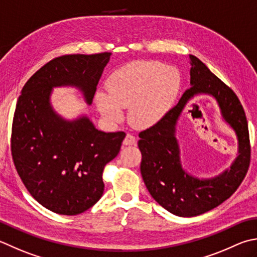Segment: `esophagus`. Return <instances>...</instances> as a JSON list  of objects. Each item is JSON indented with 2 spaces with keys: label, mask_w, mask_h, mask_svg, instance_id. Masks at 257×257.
<instances>
[{
  "label": "esophagus",
  "mask_w": 257,
  "mask_h": 257,
  "mask_svg": "<svg viewBox=\"0 0 257 257\" xmlns=\"http://www.w3.org/2000/svg\"><path fill=\"white\" fill-rule=\"evenodd\" d=\"M123 145H136V137L133 135L128 133L125 135V137L123 139Z\"/></svg>",
  "instance_id": "34e87169"
}]
</instances>
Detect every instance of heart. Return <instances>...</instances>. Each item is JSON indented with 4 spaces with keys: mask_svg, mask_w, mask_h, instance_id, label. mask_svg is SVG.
<instances>
[{
    "mask_svg": "<svg viewBox=\"0 0 257 257\" xmlns=\"http://www.w3.org/2000/svg\"><path fill=\"white\" fill-rule=\"evenodd\" d=\"M177 70L155 61H137L110 75L108 91L100 90L95 103L109 122L123 118L122 108L129 107V119L138 127H149L160 120L178 93Z\"/></svg>",
    "mask_w": 257,
    "mask_h": 257,
    "instance_id": "b5f03b06",
    "label": "heart"
}]
</instances>
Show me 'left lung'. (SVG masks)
<instances>
[{
	"label": "left lung",
	"instance_id": "1",
	"mask_svg": "<svg viewBox=\"0 0 257 257\" xmlns=\"http://www.w3.org/2000/svg\"><path fill=\"white\" fill-rule=\"evenodd\" d=\"M190 84L179 102L152 127L139 134L140 172L148 192L165 209L182 217H193L217 207L232 196L245 178L250 162L247 120L235 92L195 55L189 54ZM210 94L218 100L224 118L235 130L239 152L232 167L212 180L189 176L181 167L174 125L188 100L195 94Z\"/></svg>",
	"mask_w": 257,
	"mask_h": 257
}]
</instances>
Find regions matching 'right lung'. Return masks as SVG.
I'll return each instance as SVG.
<instances>
[{"label":"right lung","instance_id":"right-lung-1","mask_svg":"<svg viewBox=\"0 0 257 257\" xmlns=\"http://www.w3.org/2000/svg\"><path fill=\"white\" fill-rule=\"evenodd\" d=\"M110 52L65 54L40 68L27 83L14 111L11 155L32 197L60 215H78L98 202L104 166L118 155L124 132L102 133L88 118H60L50 105L58 85H75L90 104Z\"/></svg>","mask_w":257,"mask_h":257}]
</instances>
